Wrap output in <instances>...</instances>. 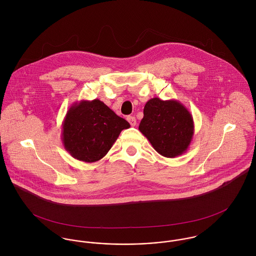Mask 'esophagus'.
Listing matches in <instances>:
<instances>
[{"label":"esophagus","mask_w":256,"mask_h":256,"mask_svg":"<svg viewBox=\"0 0 256 256\" xmlns=\"http://www.w3.org/2000/svg\"><path fill=\"white\" fill-rule=\"evenodd\" d=\"M127 121L130 123L131 126H135L136 123H137V120H136V118L134 116H128L127 117Z\"/></svg>","instance_id":"1"}]
</instances>
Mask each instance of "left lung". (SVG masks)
<instances>
[{
    "label": "left lung",
    "mask_w": 256,
    "mask_h": 256,
    "mask_svg": "<svg viewBox=\"0 0 256 256\" xmlns=\"http://www.w3.org/2000/svg\"><path fill=\"white\" fill-rule=\"evenodd\" d=\"M139 130L160 154L176 158L189 148L194 122L189 110L178 100L154 98L146 102Z\"/></svg>",
    "instance_id": "left-lung-1"
}]
</instances>
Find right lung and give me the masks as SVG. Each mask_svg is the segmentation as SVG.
<instances>
[{"mask_svg": "<svg viewBox=\"0 0 256 256\" xmlns=\"http://www.w3.org/2000/svg\"><path fill=\"white\" fill-rule=\"evenodd\" d=\"M130 124L100 100H80L67 111L61 139L76 160L94 162L102 158L122 130Z\"/></svg>", "mask_w": 256, "mask_h": 256, "instance_id": "right-lung-1", "label": "right lung"}]
</instances>
